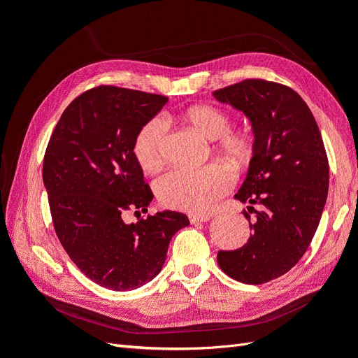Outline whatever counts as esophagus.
<instances>
[{"instance_id": "34e87169", "label": "esophagus", "mask_w": 358, "mask_h": 358, "mask_svg": "<svg viewBox=\"0 0 358 358\" xmlns=\"http://www.w3.org/2000/svg\"><path fill=\"white\" fill-rule=\"evenodd\" d=\"M188 218H189V222H191V224H196V222H206V221H209L210 216H209V215H201V213H189Z\"/></svg>"}]
</instances>
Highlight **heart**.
I'll list each match as a JSON object with an SVG mask.
<instances>
[{"mask_svg": "<svg viewBox=\"0 0 358 358\" xmlns=\"http://www.w3.org/2000/svg\"><path fill=\"white\" fill-rule=\"evenodd\" d=\"M183 121L208 140H216V149L234 169L248 164L254 154V142L246 133H231V119L220 107L192 106L182 115ZM167 124L155 116L138 129L134 155L143 170L152 171L162 162V142ZM233 185L229 170L220 164L201 169H178L161 176L155 183L158 200L166 208L187 212H208Z\"/></svg>", "mask_w": 358, "mask_h": 358, "instance_id": "obj_1", "label": "heart"}]
</instances>
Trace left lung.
Masks as SVG:
<instances>
[{"label":"left lung","mask_w":358,"mask_h":358,"mask_svg":"<svg viewBox=\"0 0 358 358\" xmlns=\"http://www.w3.org/2000/svg\"><path fill=\"white\" fill-rule=\"evenodd\" d=\"M251 122L254 154L234 199L257 203L249 241L216 255L224 273L243 284L282 276L306 252L329 192V161L310 109L288 86L243 80L212 94Z\"/></svg>","instance_id":"1"}]
</instances>
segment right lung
Returning <instances> with one entry per match:
<instances>
[{
    "label": "right lung",
    "instance_id": "right-lung-1",
    "mask_svg": "<svg viewBox=\"0 0 358 358\" xmlns=\"http://www.w3.org/2000/svg\"><path fill=\"white\" fill-rule=\"evenodd\" d=\"M167 96L99 86L64 110L43 161L53 227L73 263L115 291L152 280L171 237L188 216L162 210L127 224V210L146 213L154 194L134 155V138Z\"/></svg>",
    "mask_w": 358,
    "mask_h": 358
}]
</instances>
